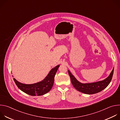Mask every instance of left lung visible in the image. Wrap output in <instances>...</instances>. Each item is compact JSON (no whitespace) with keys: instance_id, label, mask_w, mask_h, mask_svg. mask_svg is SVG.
Instances as JSON below:
<instances>
[{"instance_id":"8db88e82","label":"left lung","mask_w":120,"mask_h":120,"mask_svg":"<svg viewBox=\"0 0 120 120\" xmlns=\"http://www.w3.org/2000/svg\"><path fill=\"white\" fill-rule=\"evenodd\" d=\"M113 71L114 67L110 75L104 80L94 82L85 83L79 82L71 73L69 70H68V74L70 77L72 84L77 90L85 94H92L101 91L108 86L112 80Z\"/></svg>"}]
</instances>
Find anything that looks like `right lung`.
Returning <instances> with one entry per match:
<instances>
[{"mask_svg":"<svg viewBox=\"0 0 120 120\" xmlns=\"http://www.w3.org/2000/svg\"><path fill=\"white\" fill-rule=\"evenodd\" d=\"M60 65L50 70L47 75L42 81L33 84H24L19 82L15 78L14 82L17 86L23 92L32 96H40L49 92L52 88L55 75Z\"/></svg>","mask_w":120,"mask_h":120,"instance_id":"obj_1","label":"right lung"}]
</instances>
